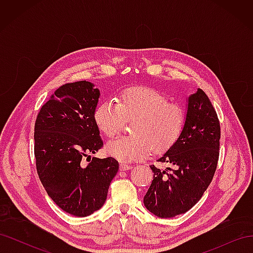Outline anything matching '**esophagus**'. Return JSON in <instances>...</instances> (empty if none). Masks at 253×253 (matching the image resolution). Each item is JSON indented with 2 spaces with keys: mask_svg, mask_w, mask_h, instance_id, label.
Listing matches in <instances>:
<instances>
[{
  "mask_svg": "<svg viewBox=\"0 0 253 253\" xmlns=\"http://www.w3.org/2000/svg\"><path fill=\"white\" fill-rule=\"evenodd\" d=\"M132 168H133L132 165L122 163V164L120 165V171H127V170H129V169H132Z\"/></svg>",
  "mask_w": 253,
  "mask_h": 253,
  "instance_id": "obj_1",
  "label": "esophagus"
}]
</instances>
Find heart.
Here are the masks:
<instances>
[{"mask_svg":"<svg viewBox=\"0 0 253 253\" xmlns=\"http://www.w3.org/2000/svg\"><path fill=\"white\" fill-rule=\"evenodd\" d=\"M93 117L99 131L110 138L119 134L125 119H134L132 136L106 144L111 156L129 163L148 157L152 149L156 152L169 150L185 128L187 114L180 104L169 102L160 91L148 86H133L121 90L116 103H99Z\"/></svg>","mask_w":253,"mask_h":253,"instance_id":"1","label":"heart"}]
</instances>
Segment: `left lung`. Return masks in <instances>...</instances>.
Listing matches in <instances>:
<instances>
[{"mask_svg": "<svg viewBox=\"0 0 253 253\" xmlns=\"http://www.w3.org/2000/svg\"><path fill=\"white\" fill-rule=\"evenodd\" d=\"M187 120L178 140L158 158L174 169L154 173L143 204L151 213L170 218L185 213L209 187L219 155L220 127L215 110L201 88L187 98Z\"/></svg>", "mask_w": 253, "mask_h": 253, "instance_id": "1", "label": "left lung"}]
</instances>
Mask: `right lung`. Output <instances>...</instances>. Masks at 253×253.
<instances>
[{"mask_svg": "<svg viewBox=\"0 0 253 253\" xmlns=\"http://www.w3.org/2000/svg\"><path fill=\"white\" fill-rule=\"evenodd\" d=\"M99 98L91 82L64 84L42 106L35 125L38 175L51 200L74 216L101 208L119 169L113 157L82 162L103 145L93 117Z\"/></svg>", "mask_w": 253, "mask_h": 253, "instance_id": "1", "label": "right lung"}]
</instances>
